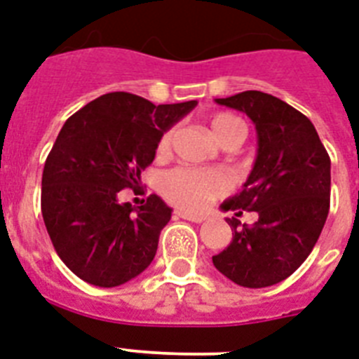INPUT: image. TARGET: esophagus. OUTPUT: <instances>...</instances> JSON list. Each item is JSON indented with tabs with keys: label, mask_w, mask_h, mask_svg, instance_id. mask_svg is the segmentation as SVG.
Segmentation results:
<instances>
[{
	"label": "esophagus",
	"mask_w": 359,
	"mask_h": 359,
	"mask_svg": "<svg viewBox=\"0 0 359 359\" xmlns=\"http://www.w3.org/2000/svg\"><path fill=\"white\" fill-rule=\"evenodd\" d=\"M177 215H179V217H182V219L194 221V223H203V221L206 219V215L191 214V212H184V210H179V212H177Z\"/></svg>",
	"instance_id": "34e87169"
}]
</instances>
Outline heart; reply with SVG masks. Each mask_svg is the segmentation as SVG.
Masks as SVG:
<instances>
[{"label":"heart","mask_w":359,"mask_h":359,"mask_svg":"<svg viewBox=\"0 0 359 359\" xmlns=\"http://www.w3.org/2000/svg\"><path fill=\"white\" fill-rule=\"evenodd\" d=\"M210 129L214 138L223 144L226 140L240 142L245 136V127L234 114L219 112L210 119ZM171 145V133H164L156 144V154L165 156ZM229 189V180L221 171L206 170V168H177L170 171L162 180V191L165 199L173 205L191 212L205 210L214 199L221 197Z\"/></svg>","instance_id":"obj_1"}]
</instances>
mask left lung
<instances>
[{
  "instance_id": "left-lung-1",
  "label": "left lung",
  "mask_w": 359,
  "mask_h": 359,
  "mask_svg": "<svg viewBox=\"0 0 359 359\" xmlns=\"http://www.w3.org/2000/svg\"><path fill=\"white\" fill-rule=\"evenodd\" d=\"M215 103L245 112L258 136L249 179L221 208L256 212L258 221L240 226L226 217L232 241L212 262L243 287L278 284L301 267L321 236L330 208V156L310 119L275 95L247 90Z\"/></svg>"
}]
</instances>
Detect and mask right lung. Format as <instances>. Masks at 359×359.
I'll use <instances>...</instances> for the list:
<instances>
[{
  "mask_svg": "<svg viewBox=\"0 0 359 359\" xmlns=\"http://www.w3.org/2000/svg\"><path fill=\"white\" fill-rule=\"evenodd\" d=\"M195 107L112 92L66 119L43 165L42 217L57 255L81 280L116 287L149 267L171 208L154 194L142 206L118 195L136 191L160 136Z\"/></svg>",
  "mask_w": 359,
  "mask_h": 359,
  "instance_id": "obj_1",
  "label": "right lung"
}]
</instances>
